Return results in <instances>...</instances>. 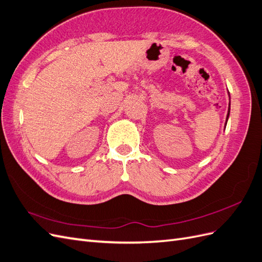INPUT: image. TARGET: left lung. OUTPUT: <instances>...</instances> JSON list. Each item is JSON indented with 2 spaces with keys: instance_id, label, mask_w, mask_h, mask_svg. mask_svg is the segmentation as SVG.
<instances>
[{
  "instance_id": "1",
  "label": "left lung",
  "mask_w": 262,
  "mask_h": 262,
  "mask_svg": "<svg viewBox=\"0 0 262 262\" xmlns=\"http://www.w3.org/2000/svg\"><path fill=\"white\" fill-rule=\"evenodd\" d=\"M229 112H230V102H229V107H228V113H227V118H226V121L228 119V116H229Z\"/></svg>"
}]
</instances>
